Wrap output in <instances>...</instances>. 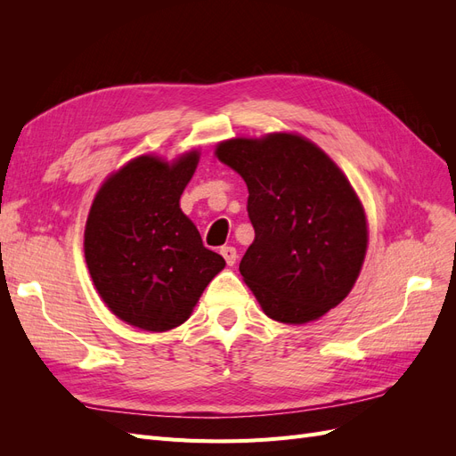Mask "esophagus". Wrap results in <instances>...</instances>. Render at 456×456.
Here are the masks:
<instances>
[{"label":"esophagus","mask_w":456,"mask_h":456,"mask_svg":"<svg viewBox=\"0 0 456 456\" xmlns=\"http://www.w3.org/2000/svg\"><path fill=\"white\" fill-rule=\"evenodd\" d=\"M220 255L224 256V260H226V265H228V266H233V265H236V260H238V251H236V247H223V249H220Z\"/></svg>","instance_id":"1"}]
</instances>
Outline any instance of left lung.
<instances>
[{
  "instance_id": "left-lung-1",
  "label": "left lung",
  "mask_w": 456,
  "mask_h": 456,
  "mask_svg": "<svg viewBox=\"0 0 456 456\" xmlns=\"http://www.w3.org/2000/svg\"><path fill=\"white\" fill-rule=\"evenodd\" d=\"M216 158L241 175L255 241L240 262L265 314L300 325L346 298L367 251L363 205L337 163L293 133L230 139Z\"/></svg>"
}]
</instances>
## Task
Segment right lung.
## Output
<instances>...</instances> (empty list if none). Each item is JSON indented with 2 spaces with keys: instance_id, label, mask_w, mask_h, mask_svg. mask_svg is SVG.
<instances>
[{
  "instance_id": "obj_1",
  "label": "right lung",
  "mask_w": 456,
  "mask_h": 456,
  "mask_svg": "<svg viewBox=\"0 0 456 456\" xmlns=\"http://www.w3.org/2000/svg\"><path fill=\"white\" fill-rule=\"evenodd\" d=\"M198 161V150L173 163L134 158L106 178L87 216L84 247L96 291L119 320L151 333L183 325L226 266L181 209Z\"/></svg>"
}]
</instances>
